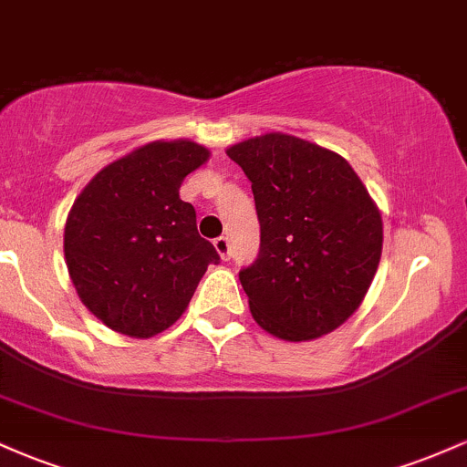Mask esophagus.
I'll use <instances>...</instances> for the list:
<instances>
[{"label":"esophagus","instance_id":"esophagus-1","mask_svg":"<svg viewBox=\"0 0 467 467\" xmlns=\"http://www.w3.org/2000/svg\"><path fill=\"white\" fill-rule=\"evenodd\" d=\"M213 244H215V250L219 252V256H222L223 261H228L230 259V241H228V237H217L215 241H213Z\"/></svg>","mask_w":467,"mask_h":467}]
</instances>
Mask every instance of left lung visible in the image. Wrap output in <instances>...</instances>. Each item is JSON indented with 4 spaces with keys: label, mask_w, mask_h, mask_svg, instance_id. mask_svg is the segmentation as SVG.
Instances as JSON below:
<instances>
[{
    "label": "left lung",
    "mask_w": 467,
    "mask_h": 467,
    "mask_svg": "<svg viewBox=\"0 0 467 467\" xmlns=\"http://www.w3.org/2000/svg\"><path fill=\"white\" fill-rule=\"evenodd\" d=\"M252 182L261 245L239 272L250 312L283 340L320 337L360 307L382 256V217L349 162L287 133L228 149Z\"/></svg>",
    "instance_id": "left-lung-1"
}]
</instances>
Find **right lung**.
I'll return each mask as SVG.
<instances>
[{"label":"right lung","mask_w":467,"mask_h":467,"mask_svg":"<svg viewBox=\"0 0 467 467\" xmlns=\"http://www.w3.org/2000/svg\"><path fill=\"white\" fill-rule=\"evenodd\" d=\"M208 160L191 140L151 142L105 166L67 215L66 264L80 301L118 334L151 337L184 314L219 254L180 184Z\"/></svg>","instance_id":"1"}]
</instances>
